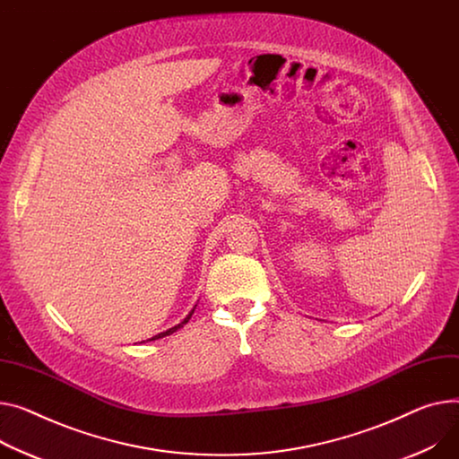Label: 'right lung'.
<instances>
[{"label":"right lung","instance_id":"obj_1","mask_svg":"<svg viewBox=\"0 0 459 459\" xmlns=\"http://www.w3.org/2000/svg\"><path fill=\"white\" fill-rule=\"evenodd\" d=\"M195 307H197V304H195ZM195 307L190 310V314L185 317V319H182L178 325H175V326H171V328H168L166 332H160V333H157V335H152V338L151 340H147V342H152V340H160V338H164V335H169V333H173V332H177L178 328H182V326H185L188 321H190V317L194 316V312H195Z\"/></svg>","mask_w":459,"mask_h":459}]
</instances>
